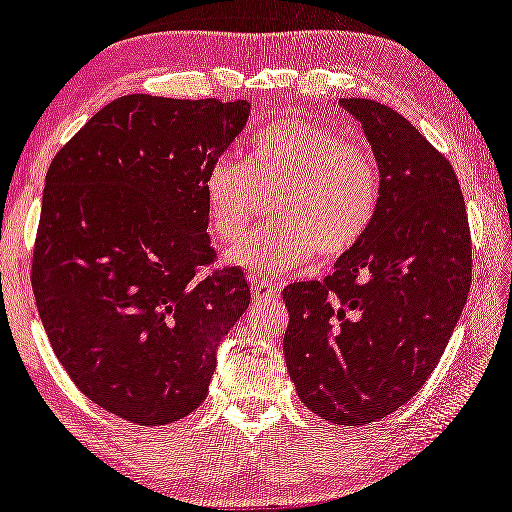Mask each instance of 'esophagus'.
Instances as JSON below:
<instances>
[{"label":"esophagus","instance_id":"obj_1","mask_svg":"<svg viewBox=\"0 0 512 512\" xmlns=\"http://www.w3.org/2000/svg\"><path fill=\"white\" fill-rule=\"evenodd\" d=\"M250 286H252V296H257V299L274 296L279 291L277 284L267 282V279H260V277H250Z\"/></svg>","mask_w":512,"mask_h":512}]
</instances>
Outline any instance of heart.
<instances>
[{
    "mask_svg": "<svg viewBox=\"0 0 512 512\" xmlns=\"http://www.w3.org/2000/svg\"><path fill=\"white\" fill-rule=\"evenodd\" d=\"M257 189L274 194L272 221L240 238L228 262L274 274L347 255L372 228L381 172L369 150L306 119H279L247 145L245 165L218 157L206 170L204 201L213 238L230 243L257 211Z\"/></svg>",
    "mask_w": 512,
    "mask_h": 512,
    "instance_id": "b5f03b06",
    "label": "heart"
}]
</instances>
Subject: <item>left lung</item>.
I'll return each instance as SVG.
<instances>
[{
    "instance_id": "obj_1",
    "label": "left lung",
    "mask_w": 512,
    "mask_h": 512,
    "mask_svg": "<svg viewBox=\"0 0 512 512\" xmlns=\"http://www.w3.org/2000/svg\"><path fill=\"white\" fill-rule=\"evenodd\" d=\"M381 172L372 228L323 282L284 289V359L303 406L335 425L398 411L428 381L471 286V235L457 174L398 111L340 99Z\"/></svg>"
}]
</instances>
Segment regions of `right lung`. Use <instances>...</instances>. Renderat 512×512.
<instances>
[{
    "mask_svg": "<svg viewBox=\"0 0 512 512\" xmlns=\"http://www.w3.org/2000/svg\"><path fill=\"white\" fill-rule=\"evenodd\" d=\"M250 101L128 94L50 162L31 284L55 357L89 401L138 425L204 403L216 350L250 306L243 269L211 265L206 170Z\"/></svg>",
    "mask_w": 512,
    "mask_h": 512,
    "instance_id": "right-lung-1",
    "label": "right lung"
}]
</instances>
